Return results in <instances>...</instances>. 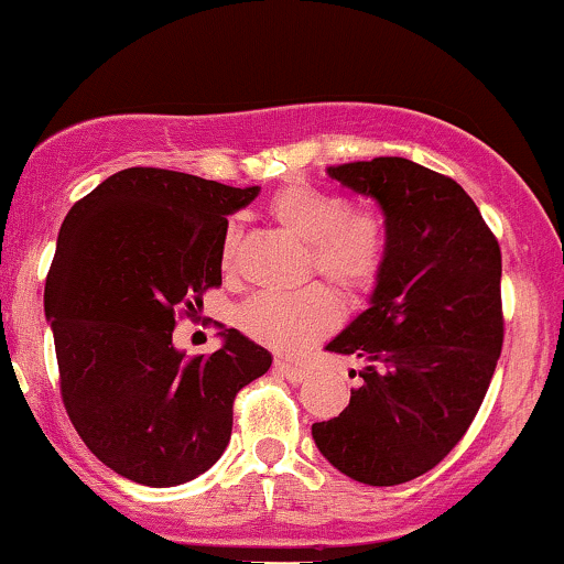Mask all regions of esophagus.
<instances>
[{
  "mask_svg": "<svg viewBox=\"0 0 564 564\" xmlns=\"http://www.w3.org/2000/svg\"><path fill=\"white\" fill-rule=\"evenodd\" d=\"M275 371L281 373V377H286L289 381H304L310 377V371L304 366H296V364H289V360H275Z\"/></svg>",
  "mask_w": 564,
  "mask_h": 564,
  "instance_id": "1",
  "label": "esophagus"
}]
</instances>
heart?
<instances>
[{
    "instance_id": "obj_1",
    "label": "heart",
    "mask_w": 564,
    "mask_h": 564,
    "mask_svg": "<svg viewBox=\"0 0 564 564\" xmlns=\"http://www.w3.org/2000/svg\"><path fill=\"white\" fill-rule=\"evenodd\" d=\"M283 230L307 243V268L332 281L345 300H360L379 283L390 251L384 217L371 209H349L347 198L321 185L289 183L268 204ZM236 230L223 238L225 275L236 268ZM243 334L278 352H302L339 323V304L326 286H307L286 296H254L238 313Z\"/></svg>"
}]
</instances>
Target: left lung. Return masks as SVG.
<instances>
[{"label": "left lung", "instance_id": "1", "mask_svg": "<svg viewBox=\"0 0 564 564\" xmlns=\"http://www.w3.org/2000/svg\"><path fill=\"white\" fill-rule=\"evenodd\" d=\"M328 174L377 200L390 251L371 307L326 345L364 360L360 387L313 440L341 475L400 485L437 467L480 411L503 345L501 249L445 174L400 156Z\"/></svg>", "mask_w": 564, "mask_h": 564}]
</instances>
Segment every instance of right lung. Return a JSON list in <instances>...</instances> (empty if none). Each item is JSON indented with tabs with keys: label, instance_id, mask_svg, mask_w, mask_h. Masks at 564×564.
Wrapping results in <instances>:
<instances>
[{
	"label": "right lung",
	"instance_id": "obj_1",
	"mask_svg": "<svg viewBox=\"0 0 564 564\" xmlns=\"http://www.w3.org/2000/svg\"><path fill=\"white\" fill-rule=\"evenodd\" d=\"M260 187L132 166L63 219L44 313L70 424L127 480L172 488L204 475L232 432V400L273 358L236 328L212 355L172 345L180 315L223 286L228 215Z\"/></svg>",
	"mask_w": 564,
	"mask_h": 564
}]
</instances>
